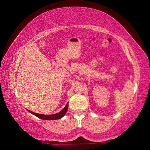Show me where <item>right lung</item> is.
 I'll list each match as a JSON object with an SVG mask.
<instances>
[{
  "mask_svg": "<svg viewBox=\"0 0 150 150\" xmlns=\"http://www.w3.org/2000/svg\"><path fill=\"white\" fill-rule=\"evenodd\" d=\"M68 109V103H67L66 105V106L64 108V109L61 110L60 112L55 113V114H53V115H43V114H39V113H34L33 111H31L30 110H27L30 113H32L34 115H35L36 117H39V119H42V120H57V119H61L62 117L64 116V115L67 112Z\"/></svg>",
  "mask_w": 150,
  "mask_h": 150,
  "instance_id": "1",
  "label": "right lung"
}]
</instances>
